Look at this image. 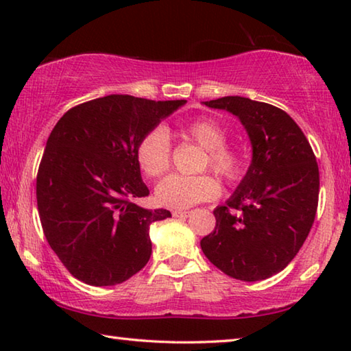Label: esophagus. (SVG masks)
I'll use <instances>...</instances> for the list:
<instances>
[{
	"mask_svg": "<svg viewBox=\"0 0 351 351\" xmlns=\"http://www.w3.org/2000/svg\"><path fill=\"white\" fill-rule=\"evenodd\" d=\"M175 218H187L190 215V212H186V210H173V213H171Z\"/></svg>",
	"mask_w": 351,
	"mask_h": 351,
	"instance_id": "1",
	"label": "esophagus"
}]
</instances>
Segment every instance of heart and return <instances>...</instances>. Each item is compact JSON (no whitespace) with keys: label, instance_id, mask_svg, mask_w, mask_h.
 <instances>
[{"label":"heart","instance_id":"1","mask_svg":"<svg viewBox=\"0 0 351 351\" xmlns=\"http://www.w3.org/2000/svg\"><path fill=\"white\" fill-rule=\"evenodd\" d=\"M181 136L198 144L206 150L203 169L209 167L223 180L232 182L239 180L243 171L240 153L226 145L228 134L217 121L210 117H199L181 128ZM171 144L169 133L158 127L142 136L136 147V159L139 169L148 178L162 176L170 167ZM221 187L210 175L184 176L170 175L156 187L158 204L169 209H187L198 203L215 199Z\"/></svg>","mask_w":351,"mask_h":351}]
</instances>
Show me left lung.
<instances>
[{
    "label": "left lung",
    "mask_w": 351,
    "mask_h": 351,
    "mask_svg": "<svg viewBox=\"0 0 351 351\" xmlns=\"http://www.w3.org/2000/svg\"><path fill=\"white\" fill-rule=\"evenodd\" d=\"M240 119L252 161L235 192L213 210V232L201 240L210 263L237 280L269 278L306 240L319 201V167L310 142L283 110L247 97L204 102Z\"/></svg>",
    "instance_id": "obj_1"
}]
</instances>
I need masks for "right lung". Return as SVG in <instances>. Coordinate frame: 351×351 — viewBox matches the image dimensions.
Here are the masks:
<instances>
[{
	"label": "right lung",
	"instance_id": "right-lung-1",
	"mask_svg": "<svg viewBox=\"0 0 351 351\" xmlns=\"http://www.w3.org/2000/svg\"><path fill=\"white\" fill-rule=\"evenodd\" d=\"M184 104L111 94L71 108L51 132L37 175L40 221L52 251L83 283L112 287L150 260V224L171 213L133 203L150 193L136 147Z\"/></svg>",
	"mask_w": 351,
	"mask_h": 351
}]
</instances>
